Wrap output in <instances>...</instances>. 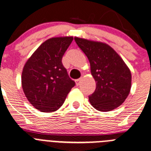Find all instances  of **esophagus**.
<instances>
[{"mask_svg":"<svg viewBox=\"0 0 151 151\" xmlns=\"http://www.w3.org/2000/svg\"><path fill=\"white\" fill-rule=\"evenodd\" d=\"M81 80H82V78H78V79L76 80V85H77V86L79 85L80 82H81Z\"/></svg>","mask_w":151,"mask_h":151,"instance_id":"1","label":"esophagus"}]
</instances>
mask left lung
<instances>
[{"mask_svg":"<svg viewBox=\"0 0 151 151\" xmlns=\"http://www.w3.org/2000/svg\"><path fill=\"white\" fill-rule=\"evenodd\" d=\"M77 45L87 55L96 90L89 96L91 105L107 112L119 107L131 88V73L119 55L108 44L76 37Z\"/></svg>","mask_w":151,"mask_h":151,"instance_id":"8db88e82","label":"left lung"}]
</instances>
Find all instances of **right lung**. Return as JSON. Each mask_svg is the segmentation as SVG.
I'll list each match as a JSON object with an SVG mask.
<instances>
[{
    "instance_id": "add662e5",
    "label": "right lung",
    "mask_w": 151,
    "mask_h": 151,
    "mask_svg": "<svg viewBox=\"0 0 151 151\" xmlns=\"http://www.w3.org/2000/svg\"><path fill=\"white\" fill-rule=\"evenodd\" d=\"M73 37H55L38 47L24 64L21 76L24 93L30 104L41 112L58 110L75 86L61 60Z\"/></svg>"
}]
</instances>
